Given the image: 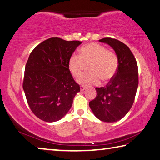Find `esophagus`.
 I'll use <instances>...</instances> for the list:
<instances>
[{"instance_id":"34e87169","label":"esophagus","mask_w":160,"mask_h":160,"mask_svg":"<svg viewBox=\"0 0 160 160\" xmlns=\"http://www.w3.org/2000/svg\"><path fill=\"white\" fill-rule=\"evenodd\" d=\"M80 89H81V91H84L85 89H86V86H80Z\"/></svg>"}]
</instances>
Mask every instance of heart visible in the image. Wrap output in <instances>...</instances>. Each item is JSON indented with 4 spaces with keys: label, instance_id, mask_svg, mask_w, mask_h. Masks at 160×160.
Returning <instances> with one entry per match:
<instances>
[{
    "label": "heart",
    "instance_id": "obj_1",
    "mask_svg": "<svg viewBox=\"0 0 160 160\" xmlns=\"http://www.w3.org/2000/svg\"><path fill=\"white\" fill-rule=\"evenodd\" d=\"M90 64L86 73L78 78V82L82 84H97L100 79L108 82L112 78L118 68L119 60L115 52L96 43L82 46L79 55L72 54L68 60V68L72 75L78 78L82 74L86 64Z\"/></svg>",
    "mask_w": 160,
    "mask_h": 160
}]
</instances>
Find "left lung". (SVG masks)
<instances>
[{
    "instance_id": "left-lung-1",
    "label": "left lung",
    "mask_w": 160,
    "mask_h": 160,
    "mask_svg": "<svg viewBox=\"0 0 160 160\" xmlns=\"http://www.w3.org/2000/svg\"><path fill=\"white\" fill-rule=\"evenodd\" d=\"M99 41L112 48L118 57L119 65L106 86L96 88V97L89 106L98 119L115 122L122 119L133 104L138 86V65L132 52L124 43L108 37Z\"/></svg>"
}]
</instances>
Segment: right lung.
I'll use <instances>...</instances> for the list:
<instances>
[{
	"label": "right lung",
	"instance_id": "obj_1",
	"mask_svg": "<svg viewBox=\"0 0 160 160\" xmlns=\"http://www.w3.org/2000/svg\"><path fill=\"white\" fill-rule=\"evenodd\" d=\"M81 43L50 38L31 52L25 67L23 89L31 110L44 122L62 118L80 91L69 70L68 60Z\"/></svg>",
	"mask_w": 160,
	"mask_h": 160
}]
</instances>
